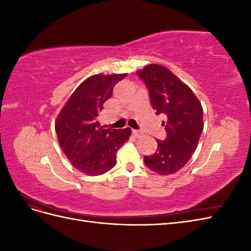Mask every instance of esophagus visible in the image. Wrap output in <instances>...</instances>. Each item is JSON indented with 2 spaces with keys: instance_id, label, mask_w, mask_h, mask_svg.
I'll use <instances>...</instances> for the list:
<instances>
[{
  "instance_id": "obj_1",
  "label": "esophagus",
  "mask_w": 251,
  "mask_h": 251,
  "mask_svg": "<svg viewBox=\"0 0 251 251\" xmlns=\"http://www.w3.org/2000/svg\"><path fill=\"white\" fill-rule=\"evenodd\" d=\"M133 135L135 136V137H141V136L143 135V133L141 132V131H139V130H133Z\"/></svg>"
}]
</instances>
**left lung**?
Here are the masks:
<instances>
[{
  "label": "left lung",
  "instance_id": "8db88e82",
  "mask_svg": "<svg viewBox=\"0 0 251 251\" xmlns=\"http://www.w3.org/2000/svg\"><path fill=\"white\" fill-rule=\"evenodd\" d=\"M146 83L156 114H163L166 138L144 163L159 175H172L188 162L203 131V109L192 89L168 68L151 64L136 72Z\"/></svg>",
  "mask_w": 251,
  "mask_h": 251
}]
</instances>
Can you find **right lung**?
<instances>
[{
    "label": "right lung",
    "mask_w": 251,
    "mask_h": 251,
    "mask_svg": "<svg viewBox=\"0 0 251 251\" xmlns=\"http://www.w3.org/2000/svg\"><path fill=\"white\" fill-rule=\"evenodd\" d=\"M123 74H96L74 91L55 120L59 146L75 169L89 176H100L116 164L117 151L131 136V128H103L98 114L124 79Z\"/></svg>",
    "instance_id": "1"
}]
</instances>
